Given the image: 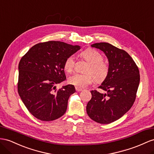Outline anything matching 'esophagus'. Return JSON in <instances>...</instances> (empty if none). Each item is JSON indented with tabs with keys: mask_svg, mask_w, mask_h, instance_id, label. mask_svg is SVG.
Here are the masks:
<instances>
[{
	"mask_svg": "<svg viewBox=\"0 0 154 154\" xmlns=\"http://www.w3.org/2000/svg\"><path fill=\"white\" fill-rule=\"evenodd\" d=\"M75 90L77 92H79V91H82V89L81 88H79V87H77V86H75Z\"/></svg>",
	"mask_w": 154,
	"mask_h": 154,
	"instance_id": "34e87169",
	"label": "esophagus"
}]
</instances>
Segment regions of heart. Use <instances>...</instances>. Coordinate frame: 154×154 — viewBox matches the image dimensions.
Listing matches in <instances>:
<instances>
[{"label": "heart", "instance_id": "obj_1", "mask_svg": "<svg viewBox=\"0 0 154 154\" xmlns=\"http://www.w3.org/2000/svg\"><path fill=\"white\" fill-rule=\"evenodd\" d=\"M81 57L89 63L85 69V74L75 73L68 79L69 83L79 88H84L96 80L97 82H103L108 76L109 67L103 61V57L97 51L88 48L81 53ZM75 58L69 56L64 63V69L66 73H71L75 68Z\"/></svg>", "mask_w": 154, "mask_h": 154}]
</instances>
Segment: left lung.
Returning <instances> with one entry per match:
<instances>
[{
	"label": "left lung",
	"mask_w": 154,
	"mask_h": 154,
	"mask_svg": "<svg viewBox=\"0 0 154 154\" xmlns=\"http://www.w3.org/2000/svg\"><path fill=\"white\" fill-rule=\"evenodd\" d=\"M103 51L109 60L108 76L99 88L90 91L92 98L86 105V112L97 123L108 124L123 116L131 108L137 96L140 82L138 66L131 56L123 49L109 43L91 45Z\"/></svg>",
	"instance_id": "obj_1"
}]
</instances>
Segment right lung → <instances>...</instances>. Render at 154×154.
Returning <instances> with one entry per match:
<instances>
[{"instance_id":"obj_1","label":"right lung","mask_w":154,"mask_h":154,"mask_svg":"<svg viewBox=\"0 0 154 154\" xmlns=\"http://www.w3.org/2000/svg\"><path fill=\"white\" fill-rule=\"evenodd\" d=\"M80 49L79 45L49 41L36 44L19 64L17 90L28 111L38 119L49 122L65 114L69 97L75 92L68 85H56L66 80V59Z\"/></svg>"}]
</instances>
